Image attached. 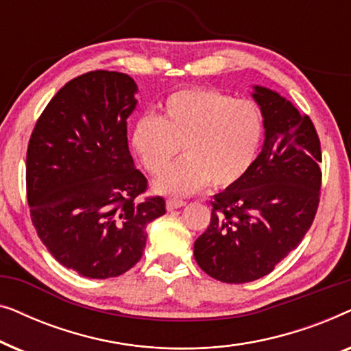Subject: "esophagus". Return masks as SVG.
Returning a JSON list of instances; mask_svg holds the SVG:
<instances>
[{
    "label": "esophagus",
    "instance_id": "obj_1",
    "mask_svg": "<svg viewBox=\"0 0 351 351\" xmlns=\"http://www.w3.org/2000/svg\"><path fill=\"white\" fill-rule=\"evenodd\" d=\"M186 203L184 199H176V198H169L166 201V209L167 210H174V209H179V208H184Z\"/></svg>",
    "mask_w": 351,
    "mask_h": 351
}]
</instances>
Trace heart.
Returning <instances> with one entry per match:
<instances>
[{
    "mask_svg": "<svg viewBox=\"0 0 351 351\" xmlns=\"http://www.w3.org/2000/svg\"><path fill=\"white\" fill-rule=\"evenodd\" d=\"M162 114H143L134 123L131 148L142 166L160 174L180 147L184 162L153 182L156 193L189 196L209 185L228 189L256 162L265 136L262 110L249 99L215 89H180L161 105Z\"/></svg>",
    "mask_w": 351,
    "mask_h": 351,
    "instance_id": "heart-1",
    "label": "heart"
}]
</instances>
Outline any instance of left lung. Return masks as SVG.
Listing matches in <instances>:
<instances>
[{"label":"left lung","instance_id":"8db88e82","mask_svg":"<svg viewBox=\"0 0 351 351\" xmlns=\"http://www.w3.org/2000/svg\"><path fill=\"white\" fill-rule=\"evenodd\" d=\"M265 141L252 169L215 195L195 258L214 280L241 285L270 273L299 246L319 203L321 145L306 114L275 90L254 86Z\"/></svg>","mask_w":351,"mask_h":351}]
</instances>
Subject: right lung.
<instances>
[{"label": "right lung", "instance_id": "1", "mask_svg": "<svg viewBox=\"0 0 351 351\" xmlns=\"http://www.w3.org/2000/svg\"><path fill=\"white\" fill-rule=\"evenodd\" d=\"M137 84L118 71L71 80L41 113L27 150L32 222L60 265L93 280L141 261L147 225L166 213L161 196L138 199L147 179L128 147Z\"/></svg>", "mask_w": 351, "mask_h": 351}]
</instances>
